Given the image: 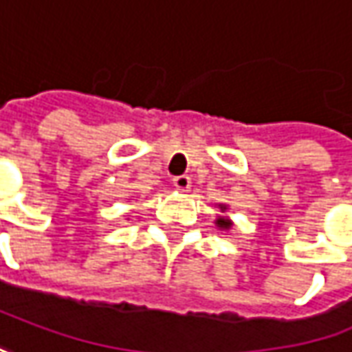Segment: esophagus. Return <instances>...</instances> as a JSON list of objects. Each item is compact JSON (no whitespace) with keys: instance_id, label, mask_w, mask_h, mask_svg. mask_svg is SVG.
<instances>
[{"instance_id":"esophagus-1","label":"esophagus","mask_w":352,"mask_h":352,"mask_svg":"<svg viewBox=\"0 0 352 352\" xmlns=\"http://www.w3.org/2000/svg\"><path fill=\"white\" fill-rule=\"evenodd\" d=\"M174 186H176V190H180V192H188L190 188H192V180H190V176H176L174 178Z\"/></svg>"}]
</instances>
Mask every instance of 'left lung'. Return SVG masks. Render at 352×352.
<instances>
[{
  "label": "left lung",
  "mask_w": 352,
  "mask_h": 352,
  "mask_svg": "<svg viewBox=\"0 0 352 352\" xmlns=\"http://www.w3.org/2000/svg\"><path fill=\"white\" fill-rule=\"evenodd\" d=\"M220 210H221V212H226L228 208H226V206H220ZM216 226H218L220 230H230V228H232V220H228V218L220 216V218L216 220Z\"/></svg>",
  "instance_id": "left-lung-1"
}]
</instances>
